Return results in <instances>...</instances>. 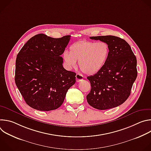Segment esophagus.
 I'll use <instances>...</instances> for the list:
<instances>
[{
  "label": "esophagus",
  "mask_w": 151,
  "mask_h": 151,
  "mask_svg": "<svg viewBox=\"0 0 151 151\" xmlns=\"http://www.w3.org/2000/svg\"><path fill=\"white\" fill-rule=\"evenodd\" d=\"M76 82H79L83 79V76L79 73H77L76 75Z\"/></svg>",
  "instance_id": "obj_1"
}]
</instances>
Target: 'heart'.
<instances>
[{
  "label": "heart",
  "mask_w": 151,
  "mask_h": 151,
  "mask_svg": "<svg viewBox=\"0 0 151 151\" xmlns=\"http://www.w3.org/2000/svg\"><path fill=\"white\" fill-rule=\"evenodd\" d=\"M109 54L110 47L107 43L82 40L72 44L69 52L64 51L63 57L69 68H75L76 61H79L81 70L85 74L92 75L102 69Z\"/></svg>",
  "instance_id": "obj_1"
}]
</instances>
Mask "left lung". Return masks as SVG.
<instances>
[{"label":"left lung","instance_id":"8db88e82","mask_svg":"<svg viewBox=\"0 0 151 151\" xmlns=\"http://www.w3.org/2000/svg\"><path fill=\"white\" fill-rule=\"evenodd\" d=\"M109 44L110 54L102 69L88 76L91 89L87 96L88 104L99 110L122 104L130 96L137 76V60L128 43L115 36L90 37Z\"/></svg>","mask_w":151,"mask_h":151}]
</instances>
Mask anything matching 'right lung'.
Wrapping results in <instances>:
<instances>
[{
  "label": "right lung",
  "mask_w": 151,
  "mask_h": 151,
  "mask_svg": "<svg viewBox=\"0 0 151 151\" xmlns=\"http://www.w3.org/2000/svg\"><path fill=\"white\" fill-rule=\"evenodd\" d=\"M70 36L53 38L44 34L31 37L18 52L15 82L26 103L40 111L57 109L76 82V73L63 66L61 55Z\"/></svg>",
  "instance_id": "add662e5"
}]
</instances>
